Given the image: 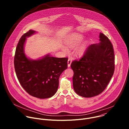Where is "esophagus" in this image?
<instances>
[{
    "label": "esophagus",
    "instance_id": "1",
    "mask_svg": "<svg viewBox=\"0 0 129 129\" xmlns=\"http://www.w3.org/2000/svg\"><path fill=\"white\" fill-rule=\"evenodd\" d=\"M71 62H72V59H71V58H69L68 60V62H67V63H68V67H69L70 66V65H71Z\"/></svg>",
    "mask_w": 129,
    "mask_h": 129
}]
</instances>
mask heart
Listing matches in <instances>:
<instances>
[{"label": "heart", "instance_id": "heart-1", "mask_svg": "<svg viewBox=\"0 0 129 129\" xmlns=\"http://www.w3.org/2000/svg\"><path fill=\"white\" fill-rule=\"evenodd\" d=\"M83 40V37L79 34H74L71 37L66 41V44L69 47L74 48L78 46ZM63 50L65 51H68V49L66 47H63ZM84 51V48H80L78 52L79 53H82Z\"/></svg>", "mask_w": 129, "mask_h": 129}]
</instances>
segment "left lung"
<instances>
[{
	"instance_id": "8db88e82",
	"label": "left lung",
	"mask_w": 129,
	"mask_h": 129,
	"mask_svg": "<svg viewBox=\"0 0 129 129\" xmlns=\"http://www.w3.org/2000/svg\"><path fill=\"white\" fill-rule=\"evenodd\" d=\"M100 42L89 45L82 57L72 61L73 87L82 97L96 96L106 89L115 69L113 45L107 36L100 34Z\"/></svg>"
}]
</instances>
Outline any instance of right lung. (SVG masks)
Masks as SVG:
<instances>
[{"label":"right lung","mask_w":129,"mask_h":129,"mask_svg":"<svg viewBox=\"0 0 129 129\" xmlns=\"http://www.w3.org/2000/svg\"><path fill=\"white\" fill-rule=\"evenodd\" d=\"M36 33L31 29L24 34L16 47L14 67L17 77L29 95L39 99L52 96L57 91L61 73L67 68V58H55L49 54L37 60L28 59L24 52L26 38Z\"/></svg>","instance_id":"1"}]
</instances>
